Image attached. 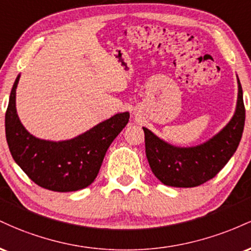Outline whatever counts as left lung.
<instances>
[{"mask_svg": "<svg viewBox=\"0 0 251 251\" xmlns=\"http://www.w3.org/2000/svg\"><path fill=\"white\" fill-rule=\"evenodd\" d=\"M237 83V105L231 120L201 145L174 146L143 127L150 168L163 184L175 188H194L214 178L229 162L241 142L246 122L243 91L238 77Z\"/></svg>", "mask_w": 251, "mask_h": 251, "instance_id": "obj_1", "label": "left lung"}]
</instances>
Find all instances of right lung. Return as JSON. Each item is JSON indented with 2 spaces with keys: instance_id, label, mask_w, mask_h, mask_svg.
Returning <instances> with one entry per match:
<instances>
[{
  "instance_id": "1",
  "label": "right lung",
  "mask_w": 251,
  "mask_h": 251,
  "mask_svg": "<svg viewBox=\"0 0 251 251\" xmlns=\"http://www.w3.org/2000/svg\"><path fill=\"white\" fill-rule=\"evenodd\" d=\"M19 80L17 75L5 112V138L15 163L43 189L70 192L87 188L99 174L109 145L127 125L129 113H118L73 139H39L25 128L17 116Z\"/></svg>"
}]
</instances>
